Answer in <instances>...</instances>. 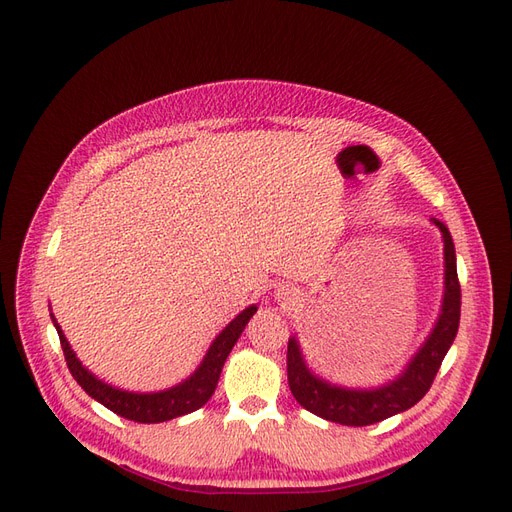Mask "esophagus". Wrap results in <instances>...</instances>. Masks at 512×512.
<instances>
[{"label":"esophagus","mask_w":512,"mask_h":512,"mask_svg":"<svg viewBox=\"0 0 512 512\" xmlns=\"http://www.w3.org/2000/svg\"><path fill=\"white\" fill-rule=\"evenodd\" d=\"M277 301H282L284 305H294V301H297V292L288 286L277 288Z\"/></svg>","instance_id":"1"}]
</instances>
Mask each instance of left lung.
<instances>
[{
    "mask_svg": "<svg viewBox=\"0 0 512 512\" xmlns=\"http://www.w3.org/2000/svg\"><path fill=\"white\" fill-rule=\"evenodd\" d=\"M444 241V297L440 316L423 346L414 352L401 374L374 389H348L318 378L307 367L299 339H288V386L299 404L324 421L363 427L384 421L418 404L433 384L448 348L453 346L461 316V288L457 280V256L448 228L431 218Z\"/></svg>",
    "mask_w": 512,
    "mask_h": 512,
    "instance_id": "8db88e82",
    "label": "left lung"
}]
</instances>
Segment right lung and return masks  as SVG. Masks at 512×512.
<instances>
[{
	"label": "right lung",
	"instance_id": "1",
	"mask_svg": "<svg viewBox=\"0 0 512 512\" xmlns=\"http://www.w3.org/2000/svg\"><path fill=\"white\" fill-rule=\"evenodd\" d=\"M256 305L245 307L243 312L226 324V329L213 339V344L209 346L205 359L200 361L194 374L190 378H185L183 382L170 386V389L158 391V393H132V391H121L117 386H111L96 378L91 371L76 359V354L72 346L68 344V339L57 324L55 316L51 314V320L57 329L61 348H64V356L72 378L81 384V389L100 401L102 406L108 410H113L115 414L128 418V421L134 423H164L170 421V418H177L183 414H190L198 408H203L207 401L211 399L215 386H218L222 367L228 359V354L232 346L237 344V339L241 337L245 324L250 322V318L256 314Z\"/></svg>",
	"mask_w": 512,
	"mask_h": 512
}]
</instances>
